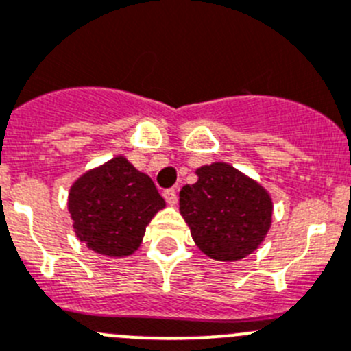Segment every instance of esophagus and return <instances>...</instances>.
Returning a JSON list of instances; mask_svg holds the SVG:
<instances>
[{
    "label": "esophagus",
    "instance_id": "34e87169",
    "mask_svg": "<svg viewBox=\"0 0 351 351\" xmlns=\"http://www.w3.org/2000/svg\"><path fill=\"white\" fill-rule=\"evenodd\" d=\"M162 195H165L166 202H168L169 206H176V202H178V195H176L175 189H168V191H165Z\"/></svg>",
    "mask_w": 351,
    "mask_h": 351
}]
</instances>
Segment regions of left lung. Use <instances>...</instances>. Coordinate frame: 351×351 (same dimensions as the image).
Masks as SVG:
<instances>
[{"label":"left lung","instance_id":"1","mask_svg":"<svg viewBox=\"0 0 351 351\" xmlns=\"http://www.w3.org/2000/svg\"><path fill=\"white\" fill-rule=\"evenodd\" d=\"M197 182L180 191V213L206 256L237 261L258 250L271 225V197L263 186L227 162L195 171Z\"/></svg>","mask_w":351,"mask_h":351}]
</instances>
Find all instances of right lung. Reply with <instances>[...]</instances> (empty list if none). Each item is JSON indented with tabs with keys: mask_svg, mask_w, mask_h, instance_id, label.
<instances>
[{
	"mask_svg": "<svg viewBox=\"0 0 351 351\" xmlns=\"http://www.w3.org/2000/svg\"><path fill=\"white\" fill-rule=\"evenodd\" d=\"M67 206L88 250L123 258L138 250L145 227L166 202L150 176L117 156L72 183Z\"/></svg>",
	"mask_w": 351,
	"mask_h": 351,
	"instance_id": "obj_1",
	"label": "right lung"
}]
</instances>
